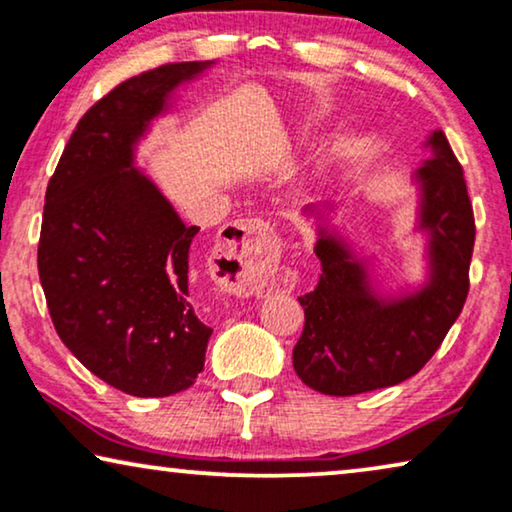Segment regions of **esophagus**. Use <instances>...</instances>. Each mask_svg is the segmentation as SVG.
Wrapping results in <instances>:
<instances>
[{"instance_id": "obj_1", "label": "esophagus", "mask_w": 512, "mask_h": 512, "mask_svg": "<svg viewBox=\"0 0 512 512\" xmlns=\"http://www.w3.org/2000/svg\"><path fill=\"white\" fill-rule=\"evenodd\" d=\"M275 247V235L263 221L230 223L214 247V258L223 261L219 282L249 296H261L265 291L263 272L275 256Z\"/></svg>"}]
</instances>
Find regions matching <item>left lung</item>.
<instances>
[{
  "label": "left lung",
  "mask_w": 512,
  "mask_h": 512,
  "mask_svg": "<svg viewBox=\"0 0 512 512\" xmlns=\"http://www.w3.org/2000/svg\"><path fill=\"white\" fill-rule=\"evenodd\" d=\"M424 149L429 158L410 174L417 191L412 233L424 237V277L415 286L384 291L377 256L361 254L333 226L335 202L303 209L314 221L321 277L298 298L305 328L293 368L314 391L354 396L417 375L466 303L475 223L464 172L443 130H433Z\"/></svg>",
  "instance_id": "obj_1"
}]
</instances>
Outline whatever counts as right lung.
Returning a JSON list of instances; mask_svg holds the SVG:
<instances>
[{
	"label": "right lung",
	"instance_id": "obj_1",
	"mask_svg": "<svg viewBox=\"0 0 512 512\" xmlns=\"http://www.w3.org/2000/svg\"><path fill=\"white\" fill-rule=\"evenodd\" d=\"M214 65L177 62L123 81L81 118L46 188L39 279L55 331L130 396L177 394L205 366L212 328L191 300L200 228L139 170L137 151L177 90Z\"/></svg>",
	"mask_w": 512,
	"mask_h": 512
}]
</instances>
